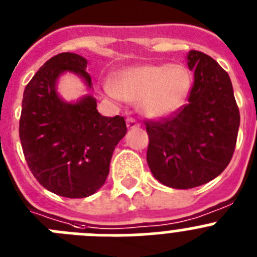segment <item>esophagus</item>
<instances>
[{
  "mask_svg": "<svg viewBox=\"0 0 257 257\" xmlns=\"http://www.w3.org/2000/svg\"><path fill=\"white\" fill-rule=\"evenodd\" d=\"M126 123H127V128H135V127L139 126V123H138V121H136L135 118H133V117H128V118H127Z\"/></svg>",
  "mask_w": 257,
  "mask_h": 257,
  "instance_id": "1",
  "label": "esophagus"
}]
</instances>
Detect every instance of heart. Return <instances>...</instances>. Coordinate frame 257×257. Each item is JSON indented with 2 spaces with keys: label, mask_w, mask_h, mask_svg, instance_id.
Instances as JSON below:
<instances>
[{
  "label": "heart",
  "mask_w": 257,
  "mask_h": 257,
  "mask_svg": "<svg viewBox=\"0 0 257 257\" xmlns=\"http://www.w3.org/2000/svg\"><path fill=\"white\" fill-rule=\"evenodd\" d=\"M189 83V73L183 65L143 64L121 72L108 92L128 103H138L147 117L162 118L179 108Z\"/></svg>",
  "instance_id": "1"
}]
</instances>
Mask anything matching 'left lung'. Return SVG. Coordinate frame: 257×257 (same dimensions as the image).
Instances as JSON below:
<instances>
[{
	"label": "left lung",
	"instance_id": "1",
	"mask_svg": "<svg viewBox=\"0 0 257 257\" xmlns=\"http://www.w3.org/2000/svg\"><path fill=\"white\" fill-rule=\"evenodd\" d=\"M194 83L188 104L170 117L145 122L147 162L157 180L190 189L219 176L230 162L239 128V109L229 74L211 56L187 55Z\"/></svg>",
	"mask_w": 257,
	"mask_h": 257
}]
</instances>
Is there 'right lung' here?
<instances>
[{
	"label": "right lung",
	"mask_w": 257,
	"mask_h": 257,
	"mask_svg": "<svg viewBox=\"0 0 257 257\" xmlns=\"http://www.w3.org/2000/svg\"><path fill=\"white\" fill-rule=\"evenodd\" d=\"M83 56L58 54L23 95L19 136L29 170L42 187L67 198H85L103 187L115 145L127 133L124 118L101 115L91 95L77 103L58 95L56 82L64 72L78 74L91 88Z\"/></svg>",
	"instance_id": "right-lung-1"
}]
</instances>
